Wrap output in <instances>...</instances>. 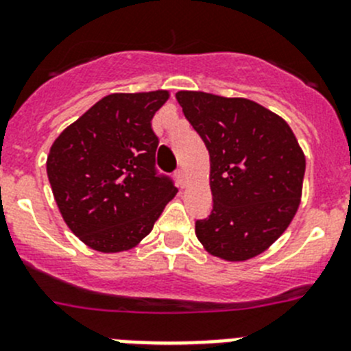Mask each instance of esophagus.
<instances>
[{
	"label": "esophagus",
	"instance_id": "1",
	"mask_svg": "<svg viewBox=\"0 0 351 351\" xmlns=\"http://www.w3.org/2000/svg\"><path fill=\"white\" fill-rule=\"evenodd\" d=\"M175 176H176V180H178V185H180V187H183V185H185V182H187V178H185V171H183V168L176 169Z\"/></svg>",
	"mask_w": 351,
	"mask_h": 351
}]
</instances>
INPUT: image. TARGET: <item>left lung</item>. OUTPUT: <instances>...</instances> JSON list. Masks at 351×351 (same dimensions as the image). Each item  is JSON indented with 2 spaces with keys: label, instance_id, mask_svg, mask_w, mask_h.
<instances>
[{
  "label": "left lung",
  "instance_id": "1",
  "mask_svg": "<svg viewBox=\"0 0 351 351\" xmlns=\"http://www.w3.org/2000/svg\"><path fill=\"white\" fill-rule=\"evenodd\" d=\"M176 101L210 152L213 208L195 236L226 261L262 254L299 208L306 159L292 129L245 97L180 90Z\"/></svg>",
  "mask_w": 351,
  "mask_h": 351
}]
</instances>
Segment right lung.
<instances>
[{
	"instance_id": "obj_1",
	"label": "right lung",
	"mask_w": 351,
	"mask_h": 351,
	"mask_svg": "<svg viewBox=\"0 0 351 351\" xmlns=\"http://www.w3.org/2000/svg\"><path fill=\"white\" fill-rule=\"evenodd\" d=\"M168 90L110 94L66 128L47 157L62 219L87 246L105 254L136 246L178 192L156 168L152 117Z\"/></svg>"
}]
</instances>
